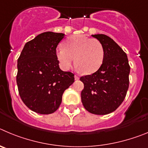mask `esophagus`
<instances>
[{"mask_svg": "<svg viewBox=\"0 0 148 148\" xmlns=\"http://www.w3.org/2000/svg\"><path fill=\"white\" fill-rule=\"evenodd\" d=\"M74 79H75V80H78V79H79V76L75 75V76H74Z\"/></svg>", "mask_w": 148, "mask_h": 148, "instance_id": "esophagus-1", "label": "esophagus"}]
</instances>
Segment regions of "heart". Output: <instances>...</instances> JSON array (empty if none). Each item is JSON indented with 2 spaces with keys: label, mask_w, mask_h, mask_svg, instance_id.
<instances>
[{
  "label": "heart",
  "mask_w": 148,
  "mask_h": 148,
  "mask_svg": "<svg viewBox=\"0 0 148 148\" xmlns=\"http://www.w3.org/2000/svg\"><path fill=\"white\" fill-rule=\"evenodd\" d=\"M56 56L63 70H69L74 63L85 74H91L100 69L105 59V49L97 39L82 34L68 38L64 47L56 49Z\"/></svg>",
  "instance_id": "1"
}]
</instances>
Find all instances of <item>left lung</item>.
Returning a JSON list of instances; mask_svg holds the SVG:
<instances>
[{
  "instance_id": "obj_1",
  "label": "left lung",
  "mask_w": 148,
  "mask_h": 148,
  "mask_svg": "<svg viewBox=\"0 0 148 148\" xmlns=\"http://www.w3.org/2000/svg\"><path fill=\"white\" fill-rule=\"evenodd\" d=\"M103 46L105 59L100 69L80 77L84 88L81 99L84 108L93 114L113 112L125 98L129 86L130 66L127 54L106 34H93Z\"/></svg>"
}]
</instances>
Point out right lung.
<instances>
[{
  "mask_svg": "<svg viewBox=\"0 0 148 148\" xmlns=\"http://www.w3.org/2000/svg\"><path fill=\"white\" fill-rule=\"evenodd\" d=\"M65 34L46 32L25 44L18 60L17 84L20 97L32 110L50 114L58 110L74 74L62 71L56 48Z\"/></svg>",
  "mask_w": 148,
  "mask_h": 148,
  "instance_id": "add662e5",
  "label": "right lung"
}]
</instances>
